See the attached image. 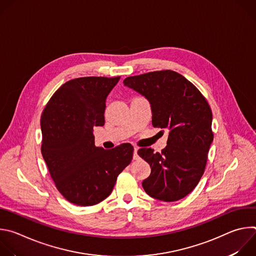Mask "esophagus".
I'll use <instances>...</instances> for the list:
<instances>
[{
	"label": "esophagus",
	"mask_w": 256,
	"mask_h": 256,
	"mask_svg": "<svg viewBox=\"0 0 256 256\" xmlns=\"http://www.w3.org/2000/svg\"><path fill=\"white\" fill-rule=\"evenodd\" d=\"M134 160H138L140 159V157H138V148H134Z\"/></svg>",
	"instance_id": "1"
}]
</instances>
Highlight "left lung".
I'll list each match as a JSON object with an SVG mask.
<instances>
[{
  "instance_id": "8db88e82",
  "label": "left lung",
  "mask_w": 256,
  "mask_h": 256,
  "mask_svg": "<svg viewBox=\"0 0 256 256\" xmlns=\"http://www.w3.org/2000/svg\"><path fill=\"white\" fill-rule=\"evenodd\" d=\"M126 86L150 101L152 124L168 128L167 146L161 153L151 148L138 151L151 167L142 186L150 196L175 202L190 194L200 182L214 140L212 114L200 90L171 70L128 77Z\"/></svg>"
}]
</instances>
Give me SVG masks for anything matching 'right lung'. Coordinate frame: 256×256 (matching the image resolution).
<instances>
[{
  "label": "right lung",
  "instance_id": "obj_1",
  "mask_svg": "<svg viewBox=\"0 0 256 256\" xmlns=\"http://www.w3.org/2000/svg\"><path fill=\"white\" fill-rule=\"evenodd\" d=\"M120 79L83 77L68 81L42 112V157L56 188L74 204L88 206L102 202L132 162L134 147L128 142L112 150L94 144L93 128L104 126L106 97Z\"/></svg>",
  "mask_w": 256,
  "mask_h": 256
}]
</instances>
